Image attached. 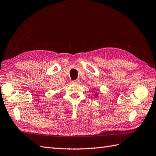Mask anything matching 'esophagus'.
<instances>
[{"label": "esophagus", "mask_w": 156, "mask_h": 156, "mask_svg": "<svg viewBox=\"0 0 156 156\" xmlns=\"http://www.w3.org/2000/svg\"><path fill=\"white\" fill-rule=\"evenodd\" d=\"M72 82L73 84H79L80 83V80H72Z\"/></svg>", "instance_id": "1"}]
</instances>
